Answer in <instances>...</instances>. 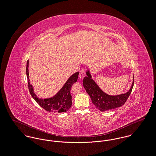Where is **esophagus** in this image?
Wrapping results in <instances>:
<instances>
[{"label": "esophagus", "mask_w": 156, "mask_h": 156, "mask_svg": "<svg viewBox=\"0 0 156 156\" xmlns=\"http://www.w3.org/2000/svg\"><path fill=\"white\" fill-rule=\"evenodd\" d=\"M86 75V70L85 69H82L80 72V75H79V77L81 79H83V78Z\"/></svg>", "instance_id": "obj_1"}]
</instances>
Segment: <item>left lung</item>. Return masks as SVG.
Here are the masks:
<instances>
[{"label":"left lung","instance_id":"left-lung-1","mask_svg":"<svg viewBox=\"0 0 156 156\" xmlns=\"http://www.w3.org/2000/svg\"><path fill=\"white\" fill-rule=\"evenodd\" d=\"M87 76L83 79V85L91 99L92 104L101 111L115 109L123 105L128 99L133 88L134 79L129 90L127 92L117 95H110L102 91L98 85L92 79L89 71H87Z\"/></svg>","mask_w":156,"mask_h":156}]
</instances>
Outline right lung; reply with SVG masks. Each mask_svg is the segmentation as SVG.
<instances>
[{
    "label": "right lung",
    "instance_id": "right-lung-1",
    "mask_svg": "<svg viewBox=\"0 0 156 156\" xmlns=\"http://www.w3.org/2000/svg\"><path fill=\"white\" fill-rule=\"evenodd\" d=\"M28 66L29 61H27V75L28 79V88L31 96L37 103L44 110L54 113L64 112L69 110L73 104V97L71 94V88L73 83L76 82L79 72L73 73V75H71L59 91L53 97L42 99L37 97V95L34 93L33 87L30 84L29 78Z\"/></svg>",
    "mask_w": 156,
    "mask_h": 156
}]
</instances>
